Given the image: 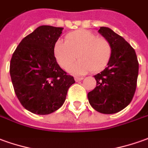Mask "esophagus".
<instances>
[{"instance_id": "obj_1", "label": "esophagus", "mask_w": 148, "mask_h": 148, "mask_svg": "<svg viewBox=\"0 0 148 148\" xmlns=\"http://www.w3.org/2000/svg\"><path fill=\"white\" fill-rule=\"evenodd\" d=\"M84 79L83 77H75V80H76V82H78V81H80V80H82Z\"/></svg>"}]
</instances>
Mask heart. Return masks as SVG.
Masks as SVG:
<instances>
[{"instance_id":"b5f03b06","label":"heart","mask_w":148,"mask_h":148,"mask_svg":"<svg viewBox=\"0 0 148 148\" xmlns=\"http://www.w3.org/2000/svg\"><path fill=\"white\" fill-rule=\"evenodd\" d=\"M111 54L110 42L106 38L97 37L88 30H78L69 34L65 38V42L58 41L54 48L58 64L66 71L69 69L68 72L75 75L102 70L110 60ZM76 55L79 61L72 66Z\"/></svg>"}]
</instances>
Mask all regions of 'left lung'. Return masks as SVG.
<instances>
[{
    "label": "left lung",
    "mask_w": 148,
    "mask_h": 148,
    "mask_svg": "<svg viewBox=\"0 0 148 148\" xmlns=\"http://www.w3.org/2000/svg\"><path fill=\"white\" fill-rule=\"evenodd\" d=\"M98 33L110 42L112 54L106 68L93 76L97 86L88 93V99L95 110L112 114L126 108L133 98L138 63L133 47L122 36L104 26Z\"/></svg>",
    "instance_id": "left-lung-1"
}]
</instances>
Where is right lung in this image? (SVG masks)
Returning a JSON list of instances; mask_svg holds the SVG:
<instances>
[{"mask_svg":"<svg viewBox=\"0 0 148 148\" xmlns=\"http://www.w3.org/2000/svg\"><path fill=\"white\" fill-rule=\"evenodd\" d=\"M63 29L38 26L21 40L10 61L14 92L22 106L35 114H49L60 109L68 88L75 83L57 64L54 55Z\"/></svg>","mask_w":148,"mask_h":148,"instance_id":"add662e5","label":"right lung"}]
</instances>
